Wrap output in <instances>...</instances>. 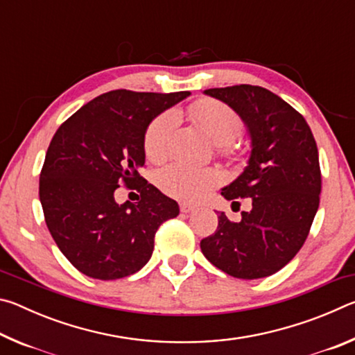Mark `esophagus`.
<instances>
[{"label":"esophagus","mask_w":355,"mask_h":355,"mask_svg":"<svg viewBox=\"0 0 355 355\" xmlns=\"http://www.w3.org/2000/svg\"><path fill=\"white\" fill-rule=\"evenodd\" d=\"M194 209H196V207L191 205V203H186V202L180 203V211L182 213H191V211H194Z\"/></svg>","instance_id":"1"}]
</instances>
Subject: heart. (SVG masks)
Wrapping results in <instances>:
<instances>
[{
  "instance_id": "obj_1",
  "label": "heart",
  "mask_w": 355,
  "mask_h": 355,
  "mask_svg": "<svg viewBox=\"0 0 355 355\" xmlns=\"http://www.w3.org/2000/svg\"><path fill=\"white\" fill-rule=\"evenodd\" d=\"M189 112L196 122L219 144L220 153L235 155L236 150L232 141L243 130V119L232 106L219 100L202 98L191 105ZM180 114L177 110H166L156 116L144 135V152L153 161L163 159L169 153L173 133L178 127ZM220 171L214 167H199L173 161L156 172V184L161 191L175 199L197 202L207 192L222 182Z\"/></svg>"
}]
</instances>
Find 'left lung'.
Masks as SVG:
<instances>
[{"mask_svg": "<svg viewBox=\"0 0 355 355\" xmlns=\"http://www.w3.org/2000/svg\"><path fill=\"white\" fill-rule=\"evenodd\" d=\"M205 94L232 106L248 125L249 164L222 196L233 205L250 199L252 208L239 222L219 213L216 232L200 241L202 254L232 277H268L302 248L320 207L316 141L302 114L268 89L239 84Z\"/></svg>", "mask_w": 355, "mask_h": 355, "instance_id": "1", "label": "left lung"}]
</instances>
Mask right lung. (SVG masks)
Here are the masks:
<instances>
[{
  "label": "right lung",
  "mask_w": 355,
  "mask_h": 355,
  "mask_svg": "<svg viewBox=\"0 0 355 355\" xmlns=\"http://www.w3.org/2000/svg\"><path fill=\"white\" fill-rule=\"evenodd\" d=\"M188 95L117 89L84 105L53 136L39 197L53 239L80 272L100 280L137 272L159 225L178 216V203L139 172L148 123ZM122 184L140 192L139 202L113 200Z\"/></svg>",
  "instance_id": "obj_1"
}]
</instances>
